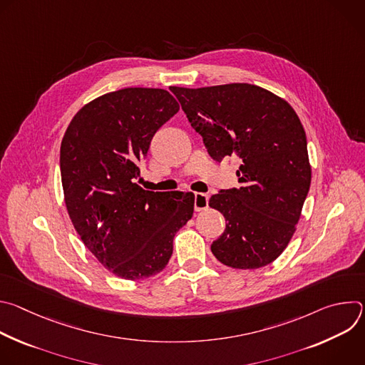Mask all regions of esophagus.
<instances>
[{
    "label": "esophagus",
    "instance_id": "34e87169",
    "mask_svg": "<svg viewBox=\"0 0 365 365\" xmlns=\"http://www.w3.org/2000/svg\"><path fill=\"white\" fill-rule=\"evenodd\" d=\"M207 203H210V195L200 193V192L195 193V211L196 212L205 211L207 207Z\"/></svg>",
    "mask_w": 365,
    "mask_h": 365
}]
</instances>
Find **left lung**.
<instances>
[{
    "instance_id": "obj_1",
    "label": "left lung",
    "mask_w": 365,
    "mask_h": 365,
    "mask_svg": "<svg viewBox=\"0 0 365 365\" xmlns=\"http://www.w3.org/2000/svg\"><path fill=\"white\" fill-rule=\"evenodd\" d=\"M211 158L238 155V189L211 196L227 221L211 250L232 269L264 267L284 251L302 215L312 168L306 134L290 103L251 83L172 86Z\"/></svg>"
}]
</instances>
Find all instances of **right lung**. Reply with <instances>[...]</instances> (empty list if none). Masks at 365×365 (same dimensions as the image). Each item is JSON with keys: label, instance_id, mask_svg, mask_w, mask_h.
Returning <instances> with one entry per match:
<instances>
[{"label": "right lung", "instance_id": "1", "mask_svg": "<svg viewBox=\"0 0 365 365\" xmlns=\"http://www.w3.org/2000/svg\"><path fill=\"white\" fill-rule=\"evenodd\" d=\"M179 108L165 89L124 88L88 102L63 135L61 175L69 218L117 277L160 273L175 234L193 215L192 192H150L135 183L153 135Z\"/></svg>", "mask_w": 365, "mask_h": 365}]
</instances>
